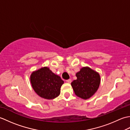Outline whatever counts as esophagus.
<instances>
[{
  "label": "esophagus",
  "instance_id": "34e87169",
  "mask_svg": "<svg viewBox=\"0 0 130 130\" xmlns=\"http://www.w3.org/2000/svg\"><path fill=\"white\" fill-rule=\"evenodd\" d=\"M66 82H67V83H71V79H68V80H66Z\"/></svg>",
  "mask_w": 130,
  "mask_h": 130
}]
</instances>
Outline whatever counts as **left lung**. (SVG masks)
Wrapping results in <instances>:
<instances>
[{"label": "left lung", "instance_id": "obj_1", "mask_svg": "<svg viewBox=\"0 0 130 130\" xmlns=\"http://www.w3.org/2000/svg\"><path fill=\"white\" fill-rule=\"evenodd\" d=\"M76 80L71 83L76 95L87 99L94 94L101 82L99 73L89 67H83L76 74Z\"/></svg>", "mask_w": 130, "mask_h": 130}]
</instances>
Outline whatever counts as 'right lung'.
Wrapping results in <instances>:
<instances>
[{
	"label": "right lung",
	"mask_w": 130,
	"mask_h": 130,
	"mask_svg": "<svg viewBox=\"0 0 130 130\" xmlns=\"http://www.w3.org/2000/svg\"><path fill=\"white\" fill-rule=\"evenodd\" d=\"M33 89L41 98L52 99L59 96L63 81L47 67L34 71L30 76Z\"/></svg>",
	"instance_id": "1"
}]
</instances>
